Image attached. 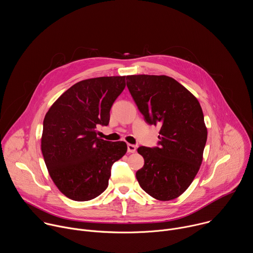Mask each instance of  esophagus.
I'll return each instance as SVG.
<instances>
[{
	"label": "esophagus",
	"instance_id": "esophagus-1",
	"mask_svg": "<svg viewBox=\"0 0 253 253\" xmlns=\"http://www.w3.org/2000/svg\"><path fill=\"white\" fill-rule=\"evenodd\" d=\"M127 149H128V152L129 153H134V152H136V146L135 145H133V144H128L127 145Z\"/></svg>",
	"mask_w": 253,
	"mask_h": 253
}]
</instances>
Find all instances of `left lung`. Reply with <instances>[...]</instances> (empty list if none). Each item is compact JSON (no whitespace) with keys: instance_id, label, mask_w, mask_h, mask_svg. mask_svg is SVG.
<instances>
[{"instance_id":"1","label":"left lung","mask_w":253,"mask_h":253,"mask_svg":"<svg viewBox=\"0 0 253 253\" xmlns=\"http://www.w3.org/2000/svg\"><path fill=\"white\" fill-rule=\"evenodd\" d=\"M127 87L150 125L160 127L159 147L141 146L144 166L136 172L141 188L157 200L169 201L192 183L203 159L207 128L197 98L165 75H131Z\"/></svg>"}]
</instances>
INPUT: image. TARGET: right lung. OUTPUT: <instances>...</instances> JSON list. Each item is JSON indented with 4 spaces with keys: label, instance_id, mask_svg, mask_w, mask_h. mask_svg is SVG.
Segmentation results:
<instances>
[{
    "label": "right lung",
    "instance_id": "1",
    "mask_svg": "<svg viewBox=\"0 0 253 253\" xmlns=\"http://www.w3.org/2000/svg\"><path fill=\"white\" fill-rule=\"evenodd\" d=\"M126 76L80 81L50 107L43 122L41 149L58 189L75 201L96 198L108 187L114 162L127 152L123 141L97 137L107 126L110 109L126 86Z\"/></svg>",
    "mask_w": 253,
    "mask_h": 253
}]
</instances>
